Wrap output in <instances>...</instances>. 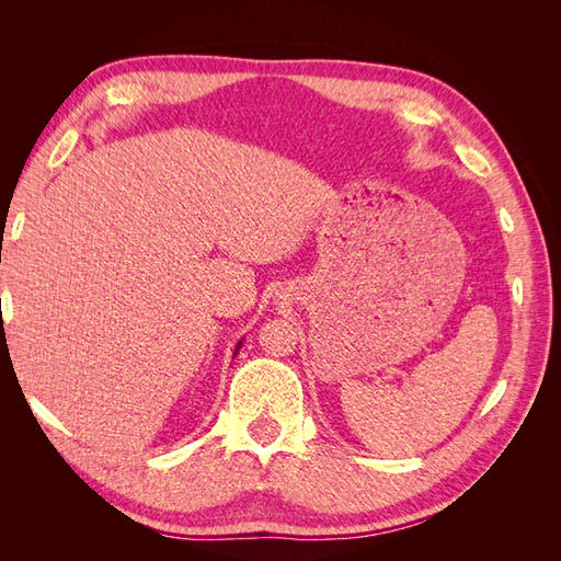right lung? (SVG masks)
<instances>
[{"label":"right lung","mask_w":561,"mask_h":561,"mask_svg":"<svg viewBox=\"0 0 561 561\" xmlns=\"http://www.w3.org/2000/svg\"><path fill=\"white\" fill-rule=\"evenodd\" d=\"M239 346H241V344H239Z\"/></svg>","instance_id":"add662e5"}]
</instances>
